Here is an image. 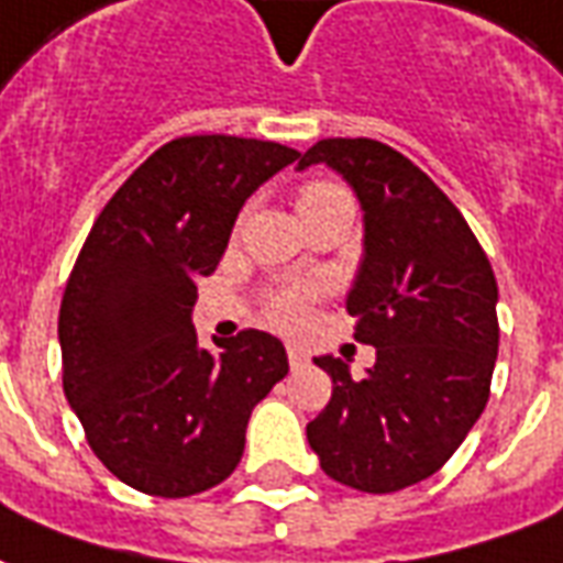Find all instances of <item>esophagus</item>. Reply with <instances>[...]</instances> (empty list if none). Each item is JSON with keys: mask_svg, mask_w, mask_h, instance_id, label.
Here are the masks:
<instances>
[{"mask_svg": "<svg viewBox=\"0 0 563 563\" xmlns=\"http://www.w3.org/2000/svg\"><path fill=\"white\" fill-rule=\"evenodd\" d=\"M287 363H290V368H302L309 363V356H306V351L297 347V344H287Z\"/></svg>", "mask_w": 563, "mask_h": 563, "instance_id": "esophagus-1", "label": "esophagus"}]
</instances>
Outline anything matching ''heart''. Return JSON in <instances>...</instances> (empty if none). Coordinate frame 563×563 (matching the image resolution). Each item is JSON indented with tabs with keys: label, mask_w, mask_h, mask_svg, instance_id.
Returning <instances> with one entry per match:
<instances>
[{
	"label": "heart",
	"mask_w": 563,
	"mask_h": 563,
	"mask_svg": "<svg viewBox=\"0 0 563 563\" xmlns=\"http://www.w3.org/2000/svg\"><path fill=\"white\" fill-rule=\"evenodd\" d=\"M332 191H339V186L332 183H306L299 191V203H311L318 197H327ZM314 299H318V287L314 285H285L273 290L264 302L266 321L276 323L282 330H297L302 323L309 321L311 309H314Z\"/></svg>",
	"instance_id": "obj_1"
}]
</instances>
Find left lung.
Here are the masks:
<instances>
[{"label": "left lung", "instance_id": "8db88e82", "mask_svg": "<svg viewBox=\"0 0 563 563\" xmlns=\"http://www.w3.org/2000/svg\"><path fill=\"white\" fill-rule=\"evenodd\" d=\"M318 162L354 186L366 212L347 311L377 363L354 380L342 360L318 356L332 399L306 434L327 477L387 495L444 467L486 408L498 282L465 216L401 152L372 137H327L299 170Z\"/></svg>", "mask_w": 563, "mask_h": 563}]
</instances>
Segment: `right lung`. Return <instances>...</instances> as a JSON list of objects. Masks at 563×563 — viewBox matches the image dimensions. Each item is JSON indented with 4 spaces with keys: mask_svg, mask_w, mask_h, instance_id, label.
Masks as SVG:
<instances>
[{
    "mask_svg": "<svg viewBox=\"0 0 563 563\" xmlns=\"http://www.w3.org/2000/svg\"><path fill=\"white\" fill-rule=\"evenodd\" d=\"M297 158L254 137H176L86 236L59 309L63 389L92 453L131 489L188 498L231 477L252 408L287 375L269 332L197 347L191 309L242 203Z\"/></svg>",
    "mask_w": 563,
    "mask_h": 563,
    "instance_id": "add662e5",
    "label": "right lung"
}]
</instances>
